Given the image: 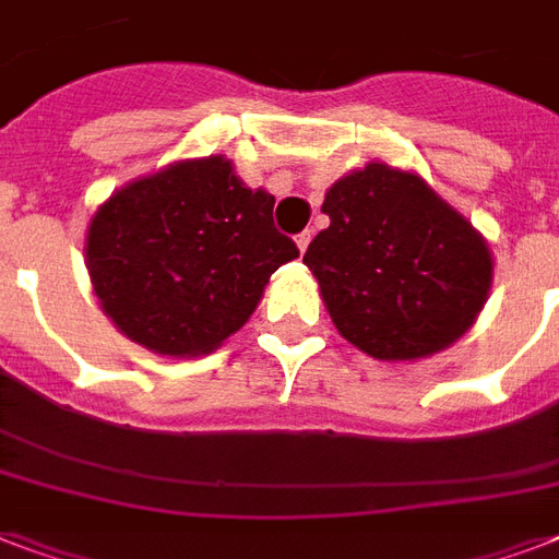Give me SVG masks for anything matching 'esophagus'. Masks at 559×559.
<instances>
[{
    "label": "esophagus",
    "mask_w": 559,
    "mask_h": 559,
    "mask_svg": "<svg viewBox=\"0 0 559 559\" xmlns=\"http://www.w3.org/2000/svg\"><path fill=\"white\" fill-rule=\"evenodd\" d=\"M310 231H301V235L296 237V243H298V249H301V252H307V246H310Z\"/></svg>",
    "instance_id": "1"
}]
</instances>
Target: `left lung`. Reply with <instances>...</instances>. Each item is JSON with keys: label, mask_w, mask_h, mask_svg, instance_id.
<instances>
[{"label": "left lung", "mask_w": 559, "mask_h": 559, "mask_svg": "<svg viewBox=\"0 0 559 559\" xmlns=\"http://www.w3.org/2000/svg\"><path fill=\"white\" fill-rule=\"evenodd\" d=\"M307 246L336 331L377 359L452 345L485 307L493 261L476 228L406 170L371 162L324 197Z\"/></svg>", "instance_id": "1"}]
</instances>
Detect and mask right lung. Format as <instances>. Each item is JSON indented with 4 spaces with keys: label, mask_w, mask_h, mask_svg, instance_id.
Listing matches in <instances>:
<instances>
[{
    "label": "right lung",
    "mask_w": 559,
    "mask_h": 559,
    "mask_svg": "<svg viewBox=\"0 0 559 559\" xmlns=\"http://www.w3.org/2000/svg\"><path fill=\"white\" fill-rule=\"evenodd\" d=\"M223 156L179 162L112 193L92 217L86 266L104 313L168 357H200L240 331L281 263L298 258Z\"/></svg>",
    "instance_id": "1"
}]
</instances>
